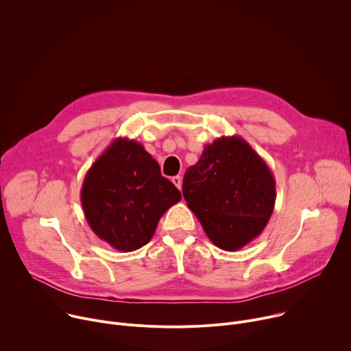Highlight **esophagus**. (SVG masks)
Returning <instances> with one entry per match:
<instances>
[{"mask_svg":"<svg viewBox=\"0 0 351 351\" xmlns=\"http://www.w3.org/2000/svg\"><path fill=\"white\" fill-rule=\"evenodd\" d=\"M172 182H173V184L180 190L182 189V178L180 176H173L172 178Z\"/></svg>","mask_w":351,"mask_h":351,"instance_id":"esophagus-1","label":"esophagus"}]
</instances>
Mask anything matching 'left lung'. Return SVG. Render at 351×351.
Wrapping results in <instances>:
<instances>
[{
    "label": "left lung",
    "mask_w": 351,
    "mask_h": 351,
    "mask_svg": "<svg viewBox=\"0 0 351 351\" xmlns=\"http://www.w3.org/2000/svg\"><path fill=\"white\" fill-rule=\"evenodd\" d=\"M182 191L210 240L225 252L261 234L276 199L269 167L236 134L204 147L198 162L186 171Z\"/></svg>",
    "instance_id": "8db88e82"
}]
</instances>
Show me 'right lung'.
I'll use <instances>...</instances> for the list:
<instances>
[{
  "instance_id": "obj_1",
  "label": "right lung",
  "mask_w": 351,
  "mask_h": 351,
  "mask_svg": "<svg viewBox=\"0 0 351 351\" xmlns=\"http://www.w3.org/2000/svg\"><path fill=\"white\" fill-rule=\"evenodd\" d=\"M180 198L143 144L125 137L115 138L95 160L80 190L91 230L123 253L152 240L160 218Z\"/></svg>"
}]
</instances>
